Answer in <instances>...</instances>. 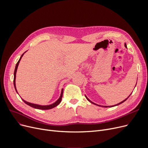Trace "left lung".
Here are the masks:
<instances>
[{
	"label": "left lung",
	"mask_w": 148,
	"mask_h": 148,
	"mask_svg": "<svg viewBox=\"0 0 148 148\" xmlns=\"http://www.w3.org/2000/svg\"><path fill=\"white\" fill-rule=\"evenodd\" d=\"M125 47H126V48H127V45H126V44H125ZM131 94L130 95V96L131 95ZM130 96H129V97H130ZM85 97H86V99H88V100L89 101V102H90L91 103H92V104H95V105H97V106H99V107H114V106H118V105H119V104H121L123 103L124 101H126V100H127V99H128V98H129V97H128L127 98H126L125 99H124L123 101H122V102H121V103H118V104H116V105H114V106H100V105H98V104H95V103H93L92 101H90V99H89V98H88V97H87L86 96H85Z\"/></svg>",
	"instance_id": "1"
}]
</instances>
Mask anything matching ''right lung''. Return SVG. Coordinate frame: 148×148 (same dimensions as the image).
<instances>
[{"instance_id": "1", "label": "right lung", "mask_w": 148, "mask_h": 148, "mask_svg": "<svg viewBox=\"0 0 148 148\" xmlns=\"http://www.w3.org/2000/svg\"><path fill=\"white\" fill-rule=\"evenodd\" d=\"M26 51H25L24 53H25ZM24 53H23L21 56L20 57L19 60L18 61V62L16 64V66H15V70H14V88H15V90H16V92H17V89H16V86H15V77H16V73H17V68H18V64L20 63V61L21 59V58L23 57V54H24ZM63 90L64 89H62V91H61V94H60V96L59 97V98L56 101L55 103H54L53 104H50V105H47V106H41V105H38V104H33V103H29V102H27L25 100H24L23 99H22V100L23 101L25 102V103H26V104H27L28 106L32 107L33 108H37V109H40V110H49V109H51V108H53L54 107H56L59 104V103L61 102V100H62V95H63ZM18 93V92H17Z\"/></svg>"}]
</instances>
